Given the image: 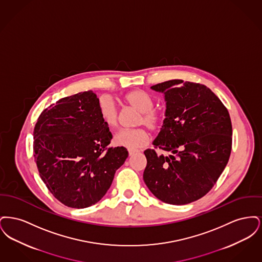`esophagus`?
<instances>
[{"instance_id": "1", "label": "esophagus", "mask_w": 262, "mask_h": 262, "mask_svg": "<svg viewBox=\"0 0 262 262\" xmlns=\"http://www.w3.org/2000/svg\"><path fill=\"white\" fill-rule=\"evenodd\" d=\"M137 150H132V149H128V155L129 156H132V155H134L135 153H137Z\"/></svg>"}]
</instances>
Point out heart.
<instances>
[{"mask_svg":"<svg viewBox=\"0 0 262 262\" xmlns=\"http://www.w3.org/2000/svg\"><path fill=\"white\" fill-rule=\"evenodd\" d=\"M124 100L130 107L140 112L137 125H146L152 132H157L162 127V115L153 110L154 102L148 94L141 90H135L125 95ZM98 113L102 122L107 126L116 127L119 124L118 109L108 96H101L98 100ZM148 139L147 132L142 127L122 129L114 137V141L118 145L132 150L144 146Z\"/></svg>","mask_w":262,"mask_h":262,"instance_id":"b5f03b06","label":"heart"}]
</instances>
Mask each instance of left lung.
Wrapping results in <instances>:
<instances>
[{
  "label": "left lung",
  "instance_id": "8db88e82",
  "mask_svg": "<svg viewBox=\"0 0 262 262\" xmlns=\"http://www.w3.org/2000/svg\"><path fill=\"white\" fill-rule=\"evenodd\" d=\"M166 100V118L144 151L143 180L163 202L184 205L204 196L224 171L232 150V123L227 108L203 84L173 79L151 86Z\"/></svg>",
  "mask_w": 262,
  "mask_h": 262
}]
</instances>
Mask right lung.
Here are the masks:
<instances>
[{
  "instance_id": "1",
  "label": "right lung",
  "mask_w": 262,
  "mask_h": 262,
  "mask_svg": "<svg viewBox=\"0 0 262 262\" xmlns=\"http://www.w3.org/2000/svg\"><path fill=\"white\" fill-rule=\"evenodd\" d=\"M98 100L91 90L63 97L42 111L34 127L39 174L68 207L97 203L128 155L124 146H108L113 136L100 118Z\"/></svg>"
}]
</instances>
